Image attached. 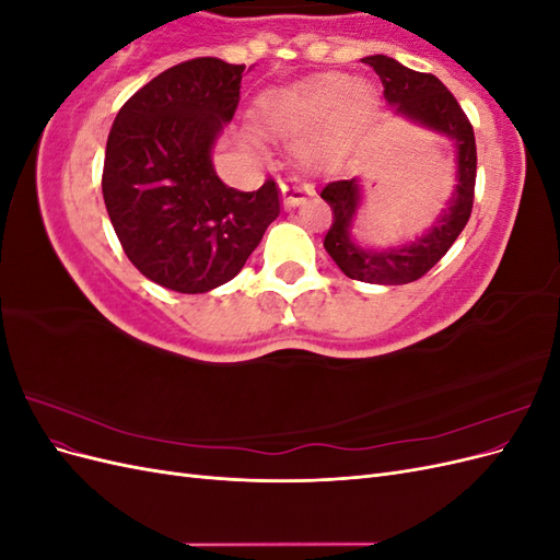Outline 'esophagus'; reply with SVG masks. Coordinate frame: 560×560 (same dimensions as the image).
Segmentation results:
<instances>
[{"label": "esophagus", "mask_w": 560, "mask_h": 560, "mask_svg": "<svg viewBox=\"0 0 560 560\" xmlns=\"http://www.w3.org/2000/svg\"><path fill=\"white\" fill-rule=\"evenodd\" d=\"M280 189H282V196H284V208H290V210L301 206V202H306L308 196H311V186H306L296 177L290 179V182H282Z\"/></svg>", "instance_id": "obj_1"}]
</instances>
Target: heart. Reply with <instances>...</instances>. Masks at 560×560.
Wrapping results in <instances>:
<instances>
[{"label": "heart", "instance_id": "obj_1", "mask_svg": "<svg viewBox=\"0 0 560 560\" xmlns=\"http://www.w3.org/2000/svg\"><path fill=\"white\" fill-rule=\"evenodd\" d=\"M374 105V91L350 77L329 72L261 97V114L273 130H311L338 109L343 121H360Z\"/></svg>", "mask_w": 560, "mask_h": 560}]
</instances>
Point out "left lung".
<instances>
[{
    "instance_id": "obj_1",
    "label": "left lung",
    "mask_w": 560,
    "mask_h": 560,
    "mask_svg": "<svg viewBox=\"0 0 560 560\" xmlns=\"http://www.w3.org/2000/svg\"><path fill=\"white\" fill-rule=\"evenodd\" d=\"M366 65L383 81V95L395 114L434 130L455 144V189L436 222L420 238L385 249H369L352 238V222L362 206L360 179L329 182L319 196L334 212L325 235V249L336 266L352 280L369 284H406L422 278L451 249L471 214L474 182H477V142L474 128L453 93L434 74L413 72L395 58L369 56Z\"/></svg>"
}]
</instances>
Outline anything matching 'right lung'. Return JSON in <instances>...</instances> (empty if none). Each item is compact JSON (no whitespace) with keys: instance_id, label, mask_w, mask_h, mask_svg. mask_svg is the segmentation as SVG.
Here are the masks:
<instances>
[{"instance_id":"add662e5","label":"right lung","mask_w":560,"mask_h":560,"mask_svg":"<svg viewBox=\"0 0 560 560\" xmlns=\"http://www.w3.org/2000/svg\"><path fill=\"white\" fill-rule=\"evenodd\" d=\"M245 65L194 58L151 79L116 114L103 196L126 257L144 278L206 294L241 273L280 214L273 179L238 191L212 149L241 103Z\"/></svg>"}]
</instances>
